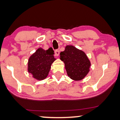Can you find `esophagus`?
I'll use <instances>...</instances> for the list:
<instances>
[{"mask_svg": "<svg viewBox=\"0 0 120 120\" xmlns=\"http://www.w3.org/2000/svg\"><path fill=\"white\" fill-rule=\"evenodd\" d=\"M55 54L56 56H58L59 55V54H60V51H59V50H55Z\"/></svg>", "mask_w": 120, "mask_h": 120, "instance_id": "34e87169", "label": "esophagus"}]
</instances>
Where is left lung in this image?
<instances>
[{
    "label": "left lung",
    "instance_id": "1",
    "mask_svg": "<svg viewBox=\"0 0 120 120\" xmlns=\"http://www.w3.org/2000/svg\"><path fill=\"white\" fill-rule=\"evenodd\" d=\"M60 55L70 78L80 81L85 78L90 71L91 62L85 52L73 45H66Z\"/></svg>",
    "mask_w": 120,
    "mask_h": 120
}]
</instances>
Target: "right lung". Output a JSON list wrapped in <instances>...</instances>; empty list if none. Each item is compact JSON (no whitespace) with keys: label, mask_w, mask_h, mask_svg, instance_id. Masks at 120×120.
I'll return each mask as SVG.
<instances>
[{"label":"right lung","mask_w":120,"mask_h":120,"mask_svg":"<svg viewBox=\"0 0 120 120\" xmlns=\"http://www.w3.org/2000/svg\"><path fill=\"white\" fill-rule=\"evenodd\" d=\"M52 48L48 50L39 48L29 57L28 63V71L35 79L42 80L46 78L51 66L56 60Z\"/></svg>","instance_id":"obj_1"}]
</instances>
